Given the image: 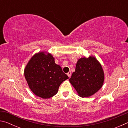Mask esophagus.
Returning a JSON list of instances; mask_svg holds the SVG:
<instances>
[{"label":"esophagus","instance_id":"34e87169","mask_svg":"<svg viewBox=\"0 0 128 128\" xmlns=\"http://www.w3.org/2000/svg\"><path fill=\"white\" fill-rule=\"evenodd\" d=\"M67 75H68V76L70 78V76H71V72L70 71H69V72L67 73Z\"/></svg>","mask_w":128,"mask_h":128}]
</instances>
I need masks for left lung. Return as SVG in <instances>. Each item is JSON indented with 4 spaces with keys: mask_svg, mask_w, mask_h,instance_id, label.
<instances>
[{
    "mask_svg": "<svg viewBox=\"0 0 128 128\" xmlns=\"http://www.w3.org/2000/svg\"><path fill=\"white\" fill-rule=\"evenodd\" d=\"M104 73L101 64L94 56L78 59L75 72L69 82L77 91L80 96L89 97L102 87Z\"/></svg>",
    "mask_w": 128,
    "mask_h": 128,
    "instance_id": "8db88e82",
    "label": "left lung"
}]
</instances>
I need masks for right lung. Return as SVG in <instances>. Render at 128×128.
Returning a JSON list of instances; mask_svg holds the SVG:
<instances>
[{"mask_svg": "<svg viewBox=\"0 0 128 128\" xmlns=\"http://www.w3.org/2000/svg\"><path fill=\"white\" fill-rule=\"evenodd\" d=\"M30 89L37 96L48 99L57 94L60 85L68 79L61 66L47 52H39L32 56L24 69Z\"/></svg>", "mask_w": 128, "mask_h": 128, "instance_id": "add662e5", "label": "right lung"}]
</instances>
